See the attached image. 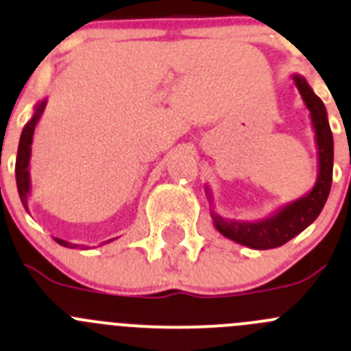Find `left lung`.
Instances as JSON below:
<instances>
[{
	"label": "left lung",
	"instance_id": "8db88e82",
	"mask_svg": "<svg viewBox=\"0 0 351 351\" xmlns=\"http://www.w3.org/2000/svg\"><path fill=\"white\" fill-rule=\"evenodd\" d=\"M292 80L304 101L306 108L309 110L311 124L315 131L318 152V175L313 189L302 197L295 199L292 203L283 204L269 217L255 222H241V220L223 219L222 215L211 210L215 229L220 234L243 246L254 248V250H269L285 245L292 238L302 232L308 226L317 220L324 208L325 201L329 197L330 185H332V162H334V140L330 132L329 121H327V110L320 97L313 93L304 77L292 75ZM210 197V189H206Z\"/></svg>",
	"mask_w": 351,
	"mask_h": 351
}]
</instances>
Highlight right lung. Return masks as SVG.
<instances>
[{
    "label": "right lung",
    "instance_id": "1",
    "mask_svg": "<svg viewBox=\"0 0 351 351\" xmlns=\"http://www.w3.org/2000/svg\"><path fill=\"white\" fill-rule=\"evenodd\" d=\"M45 106H47V99L40 101V103L34 106L33 117H31V121L24 125V129H22L21 141H19L17 160H15V180H17L19 195H21V201L26 210H29V208H27V201H29V194H31V176H29L31 145H33L34 128H36L38 121H40V117H42ZM53 239H56L59 245L66 246V248H78V245H75V243L64 241V239L61 238H53ZM113 239H110V241H113Z\"/></svg>",
    "mask_w": 351,
    "mask_h": 351
}]
</instances>
